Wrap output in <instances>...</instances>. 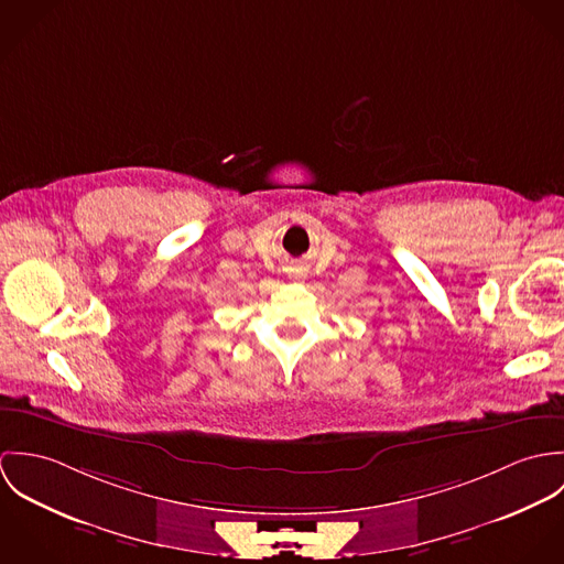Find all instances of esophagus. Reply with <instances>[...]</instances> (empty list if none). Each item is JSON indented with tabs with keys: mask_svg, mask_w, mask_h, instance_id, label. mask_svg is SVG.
<instances>
[{
	"mask_svg": "<svg viewBox=\"0 0 564 564\" xmlns=\"http://www.w3.org/2000/svg\"><path fill=\"white\" fill-rule=\"evenodd\" d=\"M289 273H291L293 280H304L306 278V269L304 267H291Z\"/></svg>",
	"mask_w": 564,
	"mask_h": 564,
	"instance_id": "esophagus-1",
	"label": "esophagus"
}]
</instances>
